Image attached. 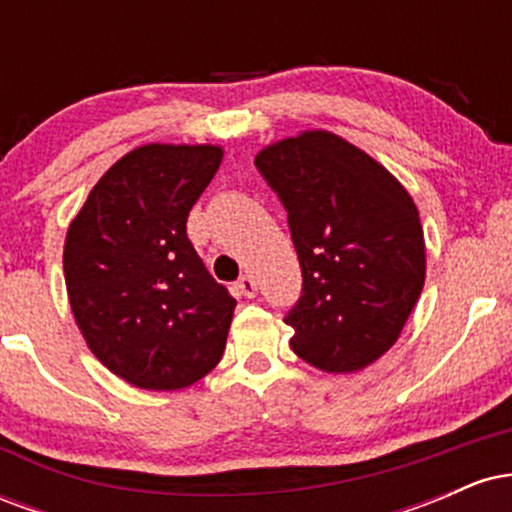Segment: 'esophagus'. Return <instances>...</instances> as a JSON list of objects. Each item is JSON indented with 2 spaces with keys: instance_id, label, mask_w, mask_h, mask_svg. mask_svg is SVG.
Listing matches in <instances>:
<instances>
[{
  "instance_id": "34e87169",
  "label": "esophagus",
  "mask_w": 512,
  "mask_h": 512,
  "mask_svg": "<svg viewBox=\"0 0 512 512\" xmlns=\"http://www.w3.org/2000/svg\"><path fill=\"white\" fill-rule=\"evenodd\" d=\"M236 291L240 293V296H245V298H255V293H257V281L252 279L250 274L240 276L238 284H236Z\"/></svg>"
}]
</instances>
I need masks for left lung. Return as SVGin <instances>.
I'll return each instance as SVG.
<instances>
[{
    "mask_svg": "<svg viewBox=\"0 0 512 512\" xmlns=\"http://www.w3.org/2000/svg\"><path fill=\"white\" fill-rule=\"evenodd\" d=\"M255 166L289 211L303 293L291 349L325 373H358L392 349L419 301V209L373 156L327 129L264 146Z\"/></svg>",
    "mask_w": 512,
    "mask_h": 512,
    "instance_id": "obj_1",
    "label": "left lung"
}]
</instances>
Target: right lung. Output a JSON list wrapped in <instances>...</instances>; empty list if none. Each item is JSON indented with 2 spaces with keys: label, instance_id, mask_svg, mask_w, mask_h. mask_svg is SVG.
<instances>
[{
  "label": "right lung",
  "instance_id": "add662e5",
  "mask_svg": "<svg viewBox=\"0 0 512 512\" xmlns=\"http://www.w3.org/2000/svg\"><path fill=\"white\" fill-rule=\"evenodd\" d=\"M214 144H144L88 192L64 238V284L88 349L117 378L170 392L226 349L236 298L187 238V214L221 166Z\"/></svg>",
  "mask_w": 512,
  "mask_h": 512
}]
</instances>
